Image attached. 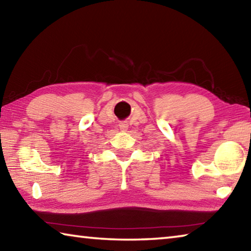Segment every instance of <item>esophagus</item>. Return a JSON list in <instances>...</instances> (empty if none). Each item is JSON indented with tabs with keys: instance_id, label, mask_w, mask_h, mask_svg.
<instances>
[{
	"instance_id": "1",
	"label": "esophagus",
	"mask_w": 251,
	"mask_h": 251,
	"mask_svg": "<svg viewBox=\"0 0 251 251\" xmlns=\"http://www.w3.org/2000/svg\"><path fill=\"white\" fill-rule=\"evenodd\" d=\"M120 128L122 130H126L127 128H128V125H127L125 122H122V123H120Z\"/></svg>"
}]
</instances>
